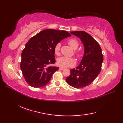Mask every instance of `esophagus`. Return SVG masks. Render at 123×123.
I'll list each match as a JSON object with an SVG mask.
<instances>
[{"instance_id": "obj_1", "label": "esophagus", "mask_w": 123, "mask_h": 123, "mask_svg": "<svg viewBox=\"0 0 123 123\" xmlns=\"http://www.w3.org/2000/svg\"><path fill=\"white\" fill-rule=\"evenodd\" d=\"M59 69L60 70H63L65 69V68H63V67H60L59 68Z\"/></svg>"}]
</instances>
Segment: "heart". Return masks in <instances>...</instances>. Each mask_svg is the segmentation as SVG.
<instances>
[{
	"instance_id": "1",
	"label": "heart",
	"mask_w": 123,
	"mask_h": 123,
	"mask_svg": "<svg viewBox=\"0 0 123 123\" xmlns=\"http://www.w3.org/2000/svg\"><path fill=\"white\" fill-rule=\"evenodd\" d=\"M68 43L70 46L74 49H76L79 46V43L78 41L75 39L72 38L68 41ZM60 48H61V44L57 43L55 46L54 52L56 55L60 54ZM77 56H80V54H77ZM57 63L60 66L62 67H69L74 66L75 64V61L74 58L72 57H68L66 56H61L59 57L57 60Z\"/></svg>"
}]
</instances>
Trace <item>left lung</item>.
Segmentation results:
<instances>
[{
	"label": "left lung",
	"instance_id": "obj_1",
	"mask_svg": "<svg viewBox=\"0 0 123 123\" xmlns=\"http://www.w3.org/2000/svg\"><path fill=\"white\" fill-rule=\"evenodd\" d=\"M70 33L80 39L84 53L79 66L70 69L71 74L66 80L72 87L81 88L89 85L100 74L103 55L99 44L88 33L82 31Z\"/></svg>",
	"mask_w": 123,
	"mask_h": 123
}]
</instances>
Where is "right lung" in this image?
Instances as JSON below:
<instances>
[{"label":"right lung","instance_id":"1","mask_svg":"<svg viewBox=\"0 0 123 123\" xmlns=\"http://www.w3.org/2000/svg\"><path fill=\"white\" fill-rule=\"evenodd\" d=\"M71 34L66 31L47 29L42 31L27 42L22 51L20 69L26 81L34 88L48 84L59 67L55 63V46Z\"/></svg>","mask_w":123,"mask_h":123}]
</instances>
